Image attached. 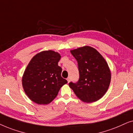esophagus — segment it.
<instances>
[{
  "mask_svg": "<svg viewBox=\"0 0 133 133\" xmlns=\"http://www.w3.org/2000/svg\"><path fill=\"white\" fill-rule=\"evenodd\" d=\"M67 80H68V83H69L70 81V77H68V78H67Z\"/></svg>",
  "mask_w": 133,
  "mask_h": 133,
  "instance_id": "esophagus-1",
  "label": "esophagus"
}]
</instances>
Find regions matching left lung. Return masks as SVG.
<instances>
[{"label": "left lung", "mask_w": 133, "mask_h": 133, "mask_svg": "<svg viewBox=\"0 0 133 133\" xmlns=\"http://www.w3.org/2000/svg\"><path fill=\"white\" fill-rule=\"evenodd\" d=\"M78 63L79 80L69 83L79 99L86 103L98 100L105 94L111 82L110 69L105 58L93 47L85 45L70 50Z\"/></svg>", "instance_id": "1"}]
</instances>
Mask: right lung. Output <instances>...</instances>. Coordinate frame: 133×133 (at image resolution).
I'll use <instances>...</instances> for the list:
<instances>
[{"label": "right lung", "instance_id": "add662e5", "mask_svg": "<svg viewBox=\"0 0 133 133\" xmlns=\"http://www.w3.org/2000/svg\"><path fill=\"white\" fill-rule=\"evenodd\" d=\"M61 55L53 50L41 52L33 56L22 78L23 89L28 98L39 105H47L57 96L68 81L61 77L58 65Z\"/></svg>", "mask_w": 133, "mask_h": 133}]
</instances>
